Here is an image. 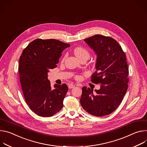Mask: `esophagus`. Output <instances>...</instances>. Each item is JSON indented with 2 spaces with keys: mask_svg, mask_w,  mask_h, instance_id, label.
Instances as JSON below:
<instances>
[{
  "mask_svg": "<svg viewBox=\"0 0 147 147\" xmlns=\"http://www.w3.org/2000/svg\"><path fill=\"white\" fill-rule=\"evenodd\" d=\"M75 85H74V84H69V85H68V88H69V89H72V88H75Z\"/></svg>",
  "mask_w": 147,
  "mask_h": 147,
  "instance_id": "obj_1",
  "label": "esophagus"
}]
</instances>
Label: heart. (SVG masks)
<instances>
[{
    "label": "heart",
    "instance_id": "1",
    "mask_svg": "<svg viewBox=\"0 0 147 147\" xmlns=\"http://www.w3.org/2000/svg\"><path fill=\"white\" fill-rule=\"evenodd\" d=\"M75 55L79 59L86 58L89 59L90 57V53L89 51L84 47H76L74 50ZM64 59V58H63Z\"/></svg>",
    "mask_w": 147,
    "mask_h": 147
}]
</instances>
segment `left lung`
Wrapping results in <instances>:
<instances>
[{
    "label": "left lung",
    "mask_w": 147,
    "mask_h": 147,
    "mask_svg": "<svg viewBox=\"0 0 147 147\" xmlns=\"http://www.w3.org/2000/svg\"><path fill=\"white\" fill-rule=\"evenodd\" d=\"M84 41L97 55L96 71L91 77L94 84H101L99 90L84 86L80 102L90 115L102 117L110 115L121 103L128 88L127 58L118 42L100 34Z\"/></svg>",
    "instance_id": "left-lung-1"
}]
</instances>
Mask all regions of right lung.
Wrapping results in <instances>:
<instances>
[{
    "label": "right lung",
    "instance_id": "right-lung-1",
    "mask_svg": "<svg viewBox=\"0 0 147 147\" xmlns=\"http://www.w3.org/2000/svg\"><path fill=\"white\" fill-rule=\"evenodd\" d=\"M69 46L55 39H36L22 52L19 67L22 90L30 109L39 116L51 117L63 107L68 88L55 84L53 89L48 72L57 67L62 52Z\"/></svg>",
    "mask_w": 147,
    "mask_h": 147
}]
</instances>
